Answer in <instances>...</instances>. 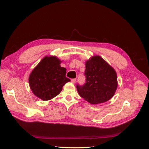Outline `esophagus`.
<instances>
[{"label": "esophagus", "mask_w": 149, "mask_h": 149, "mask_svg": "<svg viewBox=\"0 0 149 149\" xmlns=\"http://www.w3.org/2000/svg\"><path fill=\"white\" fill-rule=\"evenodd\" d=\"M71 83L74 84L76 83V79H71Z\"/></svg>", "instance_id": "esophagus-1"}]
</instances>
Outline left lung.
Returning <instances> with one entry per match:
<instances>
[{"mask_svg":"<svg viewBox=\"0 0 149 149\" xmlns=\"http://www.w3.org/2000/svg\"><path fill=\"white\" fill-rule=\"evenodd\" d=\"M86 83L77 84L78 94L93 104L104 103L113 97L118 88L115 70L100 56H93L85 63Z\"/></svg>","mask_w":149,"mask_h":149,"instance_id":"1","label":"left lung"}]
</instances>
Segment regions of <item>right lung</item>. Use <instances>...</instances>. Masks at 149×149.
I'll return each mask as SVG.
<instances>
[{"mask_svg":"<svg viewBox=\"0 0 149 149\" xmlns=\"http://www.w3.org/2000/svg\"><path fill=\"white\" fill-rule=\"evenodd\" d=\"M55 56H46L35 67L29 76L30 88L34 95L43 101L50 100L62 91L70 79L66 77V69Z\"/></svg>","mask_w":149,"mask_h":149,"instance_id":"obj_1","label":"right lung"}]
</instances>
